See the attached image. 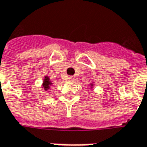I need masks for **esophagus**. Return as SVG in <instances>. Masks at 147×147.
I'll return each instance as SVG.
<instances>
[{
  "label": "esophagus",
  "instance_id": "obj_1",
  "mask_svg": "<svg viewBox=\"0 0 147 147\" xmlns=\"http://www.w3.org/2000/svg\"><path fill=\"white\" fill-rule=\"evenodd\" d=\"M68 80L69 81V82H74L76 80V78L75 77H74V76H69V78H68Z\"/></svg>",
  "mask_w": 147,
  "mask_h": 147
}]
</instances>
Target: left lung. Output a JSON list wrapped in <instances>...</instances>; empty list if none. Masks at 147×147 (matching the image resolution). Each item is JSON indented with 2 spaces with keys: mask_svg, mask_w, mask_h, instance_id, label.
<instances>
[{
  "mask_svg": "<svg viewBox=\"0 0 147 147\" xmlns=\"http://www.w3.org/2000/svg\"><path fill=\"white\" fill-rule=\"evenodd\" d=\"M94 82H92L91 83H90V84H89V87H90V89H92V88L94 87Z\"/></svg>",
  "mask_w": 147,
  "mask_h": 147,
  "instance_id": "obj_1",
  "label": "left lung"
}]
</instances>
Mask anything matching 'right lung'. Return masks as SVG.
I'll return each instance as SVG.
<instances>
[{
	"mask_svg": "<svg viewBox=\"0 0 147 147\" xmlns=\"http://www.w3.org/2000/svg\"><path fill=\"white\" fill-rule=\"evenodd\" d=\"M53 82L50 80L49 77L48 76H44V81H43V83H42V89H44L45 91H48V90L51 88V86L53 85Z\"/></svg>",
	"mask_w": 147,
	"mask_h": 147,
	"instance_id": "add662e5",
	"label": "right lung"
}]
</instances>
